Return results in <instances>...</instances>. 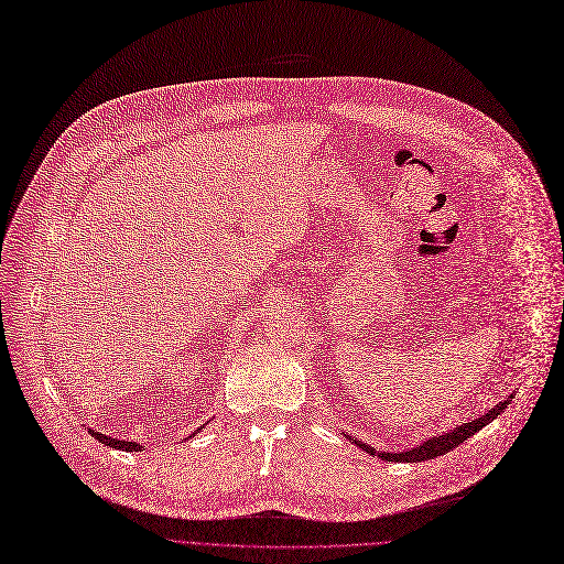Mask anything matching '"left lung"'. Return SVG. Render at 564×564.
I'll return each instance as SVG.
<instances>
[{
  "mask_svg": "<svg viewBox=\"0 0 564 564\" xmlns=\"http://www.w3.org/2000/svg\"><path fill=\"white\" fill-rule=\"evenodd\" d=\"M511 400H513V398H507L505 402H499L492 411H488L486 415H481V419H476V421H471V423H465V425L455 427V430H451V432H446V434H436V436H432V440H427L425 444L415 446V448H411V451H404V453H379L377 448H371V446H365V444H360V442H356V440H350V436H348V440L356 442V444H358L360 448H365L369 455H379L381 460H388V463H423V460H432V457H436V455H444V453H448L451 448H455V446H460L463 442H467L474 432H478L481 427H486L490 421H495L497 415L502 413V411L511 404Z\"/></svg>",
  "mask_w": 564,
  "mask_h": 564,
  "instance_id": "8db88e82",
  "label": "left lung"
}]
</instances>
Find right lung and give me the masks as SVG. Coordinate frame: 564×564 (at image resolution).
<instances>
[{"label": "right lung", "mask_w": 564, "mask_h": 564, "mask_svg": "<svg viewBox=\"0 0 564 564\" xmlns=\"http://www.w3.org/2000/svg\"><path fill=\"white\" fill-rule=\"evenodd\" d=\"M90 434L95 436L97 442H101L104 446H111V448H120V451H139V448H141V446H139V444H134V442L111 440V436H107V434H99V432H95V430H90Z\"/></svg>", "instance_id": "right-lung-1"}]
</instances>
